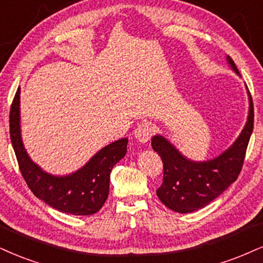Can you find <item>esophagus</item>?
Instances as JSON below:
<instances>
[{
	"label": "esophagus",
	"mask_w": 263,
	"mask_h": 263,
	"mask_svg": "<svg viewBox=\"0 0 263 263\" xmlns=\"http://www.w3.org/2000/svg\"><path fill=\"white\" fill-rule=\"evenodd\" d=\"M152 132H154V128H152L150 123H140L134 130V137L139 142L145 144V142H147L151 139Z\"/></svg>",
	"instance_id": "esophagus-1"
}]
</instances>
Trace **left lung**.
Masks as SVG:
<instances>
[{
  "label": "left lung",
  "mask_w": 263,
  "mask_h": 263,
  "mask_svg": "<svg viewBox=\"0 0 263 263\" xmlns=\"http://www.w3.org/2000/svg\"><path fill=\"white\" fill-rule=\"evenodd\" d=\"M227 62L240 77L229 56ZM249 96L248 121L236 140L221 155L207 161H193L184 156L170 140L157 134L151 139V146L163 162V183L156 194L164 206L178 213H190L209 205L218 197L240 173L254 129V103Z\"/></svg>",
  "instance_id": "8db88e82"
}]
</instances>
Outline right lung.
I'll use <instances>...</instances> for the list:
<instances>
[{
	"mask_svg": "<svg viewBox=\"0 0 263 263\" xmlns=\"http://www.w3.org/2000/svg\"><path fill=\"white\" fill-rule=\"evenodd\" d=\"M9 134L13 150L28 186L35 196L61 212L74 216L93 215L108 197L109 177L117 162L126 154L128 139L102 147L84 166L67 176L47 173L29 157L21 132V87L9 112Z\"/></svg>",
	"mask_w": 263,
	"mask_h": 263,
	"instance_id": "add662e5",
	"label": "right lung"
}]
</instances>
